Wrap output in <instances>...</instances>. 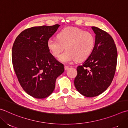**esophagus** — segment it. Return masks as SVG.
<instances>
[{
  "instance_id": "34e87169",
  "label": "esophagus",
  "mask_w": 128,
  "mask_h": 128,
  "mask_svg": "<svg viewBox=\"0 0 128 128\" xmlns=\"http://www.w3.org/2000/svg\"><path fill=\"white\" fill-rule=\"evenodd\" d=\"M69 66H64V69H65V70H67L68 69H69Z\"/></svg>"
}]
</instances>
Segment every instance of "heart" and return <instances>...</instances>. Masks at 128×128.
<instances>
[{
    "instance_id": "1",
    "label": "heart",
    "mask_w": 128,
    "mask_h": 128,
    "mask_svg": "<svg viewBox=\"0 0 128 128\" xmlns=\"http://www.w3.org/2000/svg\"><path fill=\"white\" fill-rule=\"evenodd\" d=\"M58 39L50 38L47 42V46L52 56L59 57L60 60L69 62L76 60L82 62L90 55L95 45L93 34L78 28L68 27L60 32L57 35Z\"/></svg>"
}]
</instances>
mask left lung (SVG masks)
<instances>
[{
  "label": "left lung",
  "mask_w": 128,
  "mask_h": 128,
  "mask_svg": "<svg viewBox=\"0 0 128 128\" xmlns=\"http://www.w3.org/2000/svg\"><path fill=\"white\" fill-rule=\"evenodd\" d=\"M96 42L90 56L76 68L74 86L82 96L94 97L103 92L111 84L117 64L116 45L106 31L92 26Z\"/></svg>",
  "instance_id": "8db88e82"
}]
</instances>
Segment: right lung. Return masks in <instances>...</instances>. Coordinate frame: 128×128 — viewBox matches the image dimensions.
<instances>
[{
    "instance_id": "add662e5",
    "label": "right lung",
    "mask_w": 128,
    "mask_h": 128,
    "mask_svg": "<svg viewBox=\"0 0 128 128\" xmlns=\"http://www.w3.org/2000/svg\"><path fill=\"white\" fill-rule=\"evenodd\" d=\"M60 26H34L22 31L12 48V63L18 80L27 94L43 99L54 91L64 65L55 58L47 42Z\"/></svg>"
}]
</instances>
